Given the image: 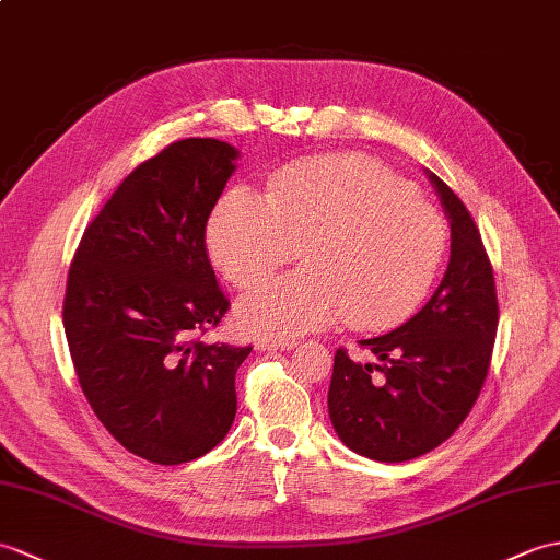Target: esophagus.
<instances>
[{"instance_id": "1", "label": "esophagus", "mask_w": 560, "mask_h": 560, "mask_svg": "<svg viewBox=\"0 0 560 560\" xmlns=\"http://www.w3.org/2000/svg\"><path fill=\"white\" fill-rule=\"evenodd\" d=\"M295 339H259L257 348L262 350H291L295 348Z\"/></svg>"}]
</instances>
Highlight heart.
Masks as SVG:
<instances>
[{"instance_id":"heart-1","label":"heart","mask_w":560,"mask_h":560,"mask_svg":"<svg viewBox=\"0 0 560 560\" xmlns=\"http://www.w3.org/2000/svg\"><path fill=\"white\" fill-rule=\"evenodd\" d=\"M448 219L380 162L334 154L269 178L267 195L231 190L207 226L214 267L255 289L301 250L305 269L267 283L238 307L253 334L331 327L382 331L410 317L436 281Z\"/></svg>"}]
</instances>
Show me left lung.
Segmentation results:
<instances>
[{"mask_svg":"<svg viewBox=\"0 0 560 560\" xmlns=\"http://www.w3.org/2000/svg\"><path fill=\"white\" fill-rule=\"evenodd\" d=\"M451 219V262L429 303L396 331L360 341L380 358L334 355L329 418L346 446L382 463L434 451L470 415L491 365L499 327L493 267L472 214L429 174Z\"/></svg>","mask_w":560,"mask_h":560,"instance_id":"left-lung-1","label":"left lung"}]
</instances>
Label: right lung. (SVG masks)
Listing matches in <instances>:
<instances>
[{"label":"right lung","instance_id":"right-lung-1","mask_svg":"<svg viewBox=\"0 0 560 560\" xmlns=\"http://www.w3.org/2000/svg\"><path fill=\"white\" fill-rule=\"evenodd\" d=\"M236 150L184 138L128 174L78 243L63 331L83 394L119 444L158 465L212 451L236 418L253 346L207 343L231 303L205 231Z\"/></svg>","mask_w":560,"mask_h":560}]
</instances>
